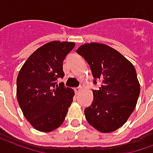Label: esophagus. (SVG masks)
<instances>
[{
  "label": "esophagus",
  "instance_id": "obj_1",
  "mask_svg": "<svg viewBox=\"0 0 153 153\" xmlns=\"http://www.w3.org/2000/svg\"><path fill=\"white\" fill-rule=\"evenodd\" d=\"M80 91H81V87H78V88H75L76 94H78V93H80Z\"/></svg>",
  "mask_w": 153,
  "mask_h": 153
}]
</instances>
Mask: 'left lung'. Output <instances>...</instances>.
Listing matches in <instances>:
<instances>
[{
	"label": "left lung",
	"instance_id": "8db88e82",
	"mask_svg": "<svg viewBox=\"0 0 153 153\" xmlns=\"http://www.w3.org/2000/svg\"><path fill=\"white\" fill-rule=\"evenodd\" d=\"M76 52L89 65L94 83L102 81L99 90L93 91V104L85 109L86 120L99 132H114L127 121L139 97L140 87L134 66L105 44H85Z\"/></svg>",
	"mask_w": 153,
	"mask_h": 153
}]
</instances>
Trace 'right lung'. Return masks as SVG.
<instances>
[{
	"mask_svg": "<svg viewBox=\"0 0 153 153\" xmlns=\"http://www.w3.org/2000/svg\"><path fill=\"white\" fill-rule=\"evenodd\" d=\"M74 47V42L50 41L32 53L19 72L17 101L25 117L40 132L60 127L73 102V89L56 80L65 75L63 61Z\"/></svg>",
	"mask_w": 153,
	"mask_h": 153,
	"instance_id": "right-lung-1",
	"label": "right lung"
}]
</instances>
